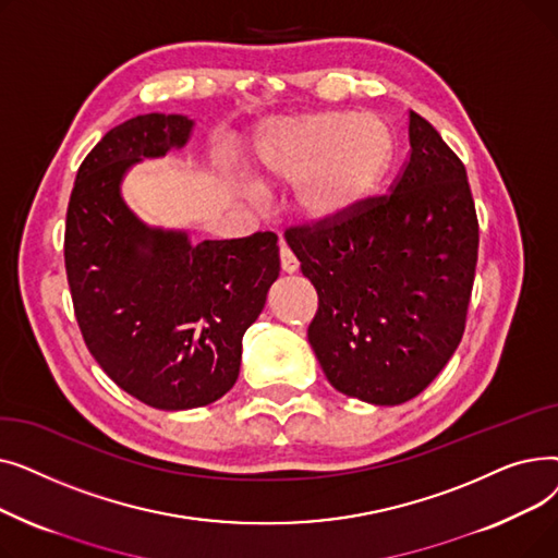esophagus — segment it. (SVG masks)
<instances>
[{
	"label": "esophagus",
	"instance_id": "34e87169",
	"mask_svg": "<svg viewBox=\"0 0 558 558\" xmlns=\"http://www.w3.org/2000/svg\"><path fill=\"white\" fill-rule=\"evenodd\" d=\"M280 264H282V271H284V274H296V271H299V259H296V255L291 253L284 244L280 246Z\"/></svg>",
	"mask_w": 558,
	"mask_h": 558
}]
</instances>
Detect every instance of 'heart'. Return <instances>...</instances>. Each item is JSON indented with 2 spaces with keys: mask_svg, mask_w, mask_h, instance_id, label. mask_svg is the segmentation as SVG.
<instances>
[{
  "mask_svg": "<svg viewBox=\"0 0 558 558\" xmlns=\"http://www.w3.org/2000/svg\"><path fill=\"white\" fill-rule=\"evenodd\" d=\"M393 160V137L375 114L318 110L276 117L253 144L248 192L291 183L289 208L316 228L357 213L383 183Z\"/></svg>",
  "mask_w": 558,
  "mask_h": 558,
  "instance_id": "obj_1",
  "label": "heart"
}]
</instances>
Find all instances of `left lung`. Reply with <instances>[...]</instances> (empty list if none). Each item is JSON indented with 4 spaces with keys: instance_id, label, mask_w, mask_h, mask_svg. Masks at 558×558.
Wrapping results in <instances>:
<instances>
[{
    "instance_id": "left-lung-1",
    "label": "left lung",
    "mask_w": 558,
    "mask_h": 558,
    "mask_svg": "<svg viewBox=\"0 0 558 558\" xmlns=\"http://www.w3.org/2000/svg\"><path fill=\"white\" fill-rule=\"evenodd\" d=\"M389 198L284 240L318 294L307 339L328 383L377 407L416 398L457 350L480 228L465 167L414 110Z\"/></svg>"
}]
</instances>
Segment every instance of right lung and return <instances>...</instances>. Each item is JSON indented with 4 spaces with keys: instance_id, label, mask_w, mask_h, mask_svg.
Wrapping results in <instances>:
<instances>
[{
    "instance_id": "obj_1",
    "label": "right lung",
    "mask_w": 558,
    "mask_h": 558,
    "mask_svg": "<svg viewBox=\"0 0 558 558\" xmlns=\"http://www.w3.org/2000/svg\"><path fill=\"white\" fill-rule=\"evenodd\" d=\"M185 114H137L78 167L65 223V269L78 328L112 383L144 404L181 412L226 396L242 337L280 276L274 232L192 240L140 219L126 173L190 142Z\"/></svg>"
}]
</instances>
